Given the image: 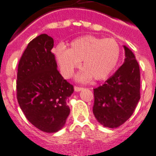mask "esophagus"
Listing matches in <instances>:
<instances>
[{"label":"esophagus","mask_w":156,"mask_h":156,"mask_svg":"<svg viewBox=\"0 0 156 156\" xmlns=\"http://www.w3.org/2000/svg\"><path fill=\"white\" fill-rule=\"evenodd\" d=\"M83 88L82 87H78V86H75V91H79L81 90H82Z\"/></svg>","instance_id":"esophagus-1"}]
</instances>
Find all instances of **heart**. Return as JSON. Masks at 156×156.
Segmentation results:
<instances>
[{
	"instance_id": "obj_1",
	"label": "heart",
	"mask_w": 156,
	"mask_h": 156,
	"mask_svg": "<svg viewBox=\"0 0 156 156\" xmlns=\"http://www.w3.org/2000/svg\"><path fill=\"white\" fill-rule=\"evenodd\" d=\"M120 47L113 38L87 35L72 41L68 50L59 47L56 56L63 75L71 76L82 61L83 70L78 75L79 81L86 82L91 77L94 80L107 78L117 65Z\"/></svg>"
}]
</instances>
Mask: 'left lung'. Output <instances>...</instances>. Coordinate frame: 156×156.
Returning a JSON list of instances; mask_svg holds the SVG:
<instances>
[{"instance_id":"8db88e82","label":"left lung","mask_w":156,"mask_h":156,"mask_svg":"<svg viewBox=\"0 0 156 156\" xmlns=\"http://www.w3.org/2000/svg\"><path fill=\"white\" fill-rule=\"evenodd\" d=\"M126 59L105 84L94 88L93 113L105 127H119L132 116L140 99V70L132 51L124 46Z\"/></svg>"}]
</instances>
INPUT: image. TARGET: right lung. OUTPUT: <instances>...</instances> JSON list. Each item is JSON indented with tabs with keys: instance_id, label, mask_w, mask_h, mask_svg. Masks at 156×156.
I'll list each match as a JSON object with an SVG mask.
<instances>
[{
	"instance_id": "add662e5",
	"label": "right lung",
	"mask_w": 156,
	"mask_h": 156,
	"mask_svg": "<svg viewBox=\"0 0 156 156\" xmlns=\"http://www.w3.org/2000/svg\"><path fill=\"white\" fill-rule=\"evenodd\" d=\"M54 40L42 34L29 42L20 58L17 74V99L26 119L39 130L58 132L70 113L67 105L74 91L57 69L51 52Z\"/></svg>"
}]
</instances>
